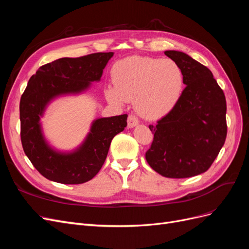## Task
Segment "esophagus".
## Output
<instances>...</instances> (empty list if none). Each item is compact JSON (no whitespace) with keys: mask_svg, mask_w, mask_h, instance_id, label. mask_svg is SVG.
I'll use <instances>...</instances> for the list:
<instances>
[{"mask_svg":"<svg viewBox=\"0 0 249 249\" xmlns=\"http://www.w3.org/2000/svg\"><path fill=\"white\" fill-rule=\"evenodd\" d=\"M138 124H139V120L137 116H135L134 114H130L129 117H127V127H134Z\"/></svg>","mask_w":249,"mask_h":249,"instance_id":"34e87169","label":"esophagus"}]
</instances>
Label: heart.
I'll return each instance as SVG.
<instances>
[{
	"instance_id": "1",
	"label": "heart",
	"mask_w": 249,
	"mask_h": 249,
	"mask_svg": "<svg viewBox=\"0 0 249 249\" xmlns=\"http://www.w3.org/2000/svg\"><path fill=\"white\" fill-rule=\"evenodd\" d=\"M107 89L111 103L133 101L142 116L155 118L172 110L183 93L185 79L180 66L171 59L132 56L118 61Z\"/></svg>"
}]
</instances>
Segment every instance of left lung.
<instances>
[{
	"mask_svg": "<svg viewBox=\"0 0 249 249\" xmlns=\"http://www.w3.org/2000/svg\"><path fill=\"white\" fill-rule=\"evenodd\" d=\"M164 53L180 66L186 87L168 114L149 124L154 140L145 159L163 177L190 178L207 171L224 144L227 101L207 66L182 52Z\"/></svg>",
	"mask_w": 249,
	"mask_h": 249,
	"instance_id": "1",
	"label": "left lung"
}]
</instances>
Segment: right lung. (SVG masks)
I'll return each mask as SVG.
<instances>
[{"label": "right lung", "instance_id": "right-lung-1", "mask_svg": "<svg viewBox=\"0 0 249 249\" xmlns=\"http://www.w3.org/2000/svg\"><path fill=\"white\" fill-rule=\"evenodd\" d=\"M113 53H94L78 58H60L39 67L30 78L19 103L20 140L24 152L41 176L53 182L77 185L91 179L106 160L112 139L126 126V114L99 118L83 145L71 154L48 146L39 119L57 95L78 93L99 81Z\"/></svg>", "mask_w": 249, "mask_h": 249}]
</instances>
